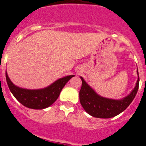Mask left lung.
I'll return each instance as SVG.
<instances>
[{
	"label": "left lung",
	"instance_id": "1",
	"mask_svg": "<svg viewBox=\"0 0 146 146\" xmlns=\"http://www.w3.org/2000/svg\"><path fill=\"white\" fill-rule=\"evenodd\" d=\"M138 73V70H137ZM82 87L80 91L81 105L87 113L94 117L111 118L124 111L133 102L139 89V77L136 86L129 96L121 100H113L101 97L85 82L82 77Z\"/></svg>",
	"mask_w": 146,
	"mask_h": 146
}]
</instances>
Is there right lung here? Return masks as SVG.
I'll return each mask as SVG.
<instances>
[{
    "instance_id": "right-lung-1",
    "label": "right lung",
    "mask_w": 146,
    "mask_h": 146,
    "mask_svg": "<svg viewBox=\"0 0 146 146\" xmlns=\"http://www.w3.org/2000/svg\"><path fill=\"white\" fill-rule=\"evenodd\" d=\"M73 76H67L59 79L44 89L31 90L16 86L6 73V80L10 92L23 105L32 109H44L51 105L59 97L66 82Z\"/></svg>"
}]
</instances>
